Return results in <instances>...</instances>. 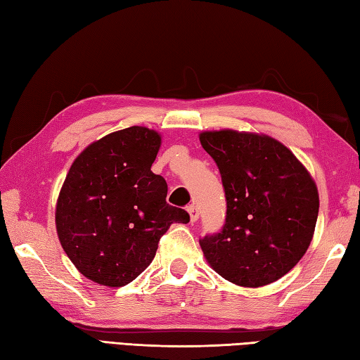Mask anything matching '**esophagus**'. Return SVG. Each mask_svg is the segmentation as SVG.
<instances>
[{
	"label": "esophagus",
	"mask_w": 360,
	"mask_h": 360,
	"mask_svg": "<svg viewBox=\"0 0 360 360\" xmlns=\"http://www.w3.org/2000/svg\"><path fill=\"white\" fill-rule=\"evenodd\" d=\"M188 213H190V219H192V223H195V221H198V218H200V212H198V207L195 204H190L187 207Z\"/></svg>",
	"instance_id": "obj_1"
}]
</instances>
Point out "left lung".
Here are the masks:
<instances>
[{"label":"left lung","mask_w":360,"mask_h":360,"mask_svg":"<svg viewBox=\"0 0 360 360\" xmlns=\"http://www.w3.org/2000/svg\"><path fill=\"white\" fill-rule=\"evenodd\" d=\"M221 174L226 221L200 240L221 277L246 288L281 278L309 248L319 215L316 182L292 151L269 136L233 129L200 134Z\"/></svg>","instance_id":"obj_1"}]
</instances>
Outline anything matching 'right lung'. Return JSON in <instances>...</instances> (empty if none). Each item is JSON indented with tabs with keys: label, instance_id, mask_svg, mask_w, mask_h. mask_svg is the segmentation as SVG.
<instances>
[{
	"label": "right lung",
	"instance_id": "obj_1",
	"mask_svg": "<svg viewBox=\"0 0 360 360\" xmlns=\"http://www.w3.org/2000/svg\"><path fill=\"white\" fill-rule=\"evenodd\" d=\"M160 136L129 127L91 143L74 160L56 210L58 240L75 267L120 288L141 275L173 223L190 221L167 204V182L151 172Z\"/></svg>",
	"mask_w": 360,
	"mask_h": 360
}]
</instances>
